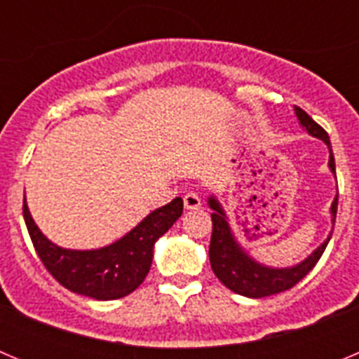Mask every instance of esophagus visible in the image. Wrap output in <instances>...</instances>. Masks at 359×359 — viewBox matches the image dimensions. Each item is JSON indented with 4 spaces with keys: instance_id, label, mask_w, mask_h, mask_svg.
Listing matches in <instances>:
<instances>
[{
    "instance_id": "34e87169",
    "label": "esophagus",
    "mask_w": 359,
    "mask_h": 359,
    "mask_svg": "<svg viewBox=\"0 0 359 359\" xmlns=\"http://www.w3.org/2000/svg\"><path fill=\"white\" fill-rule=\"evenodd\" d=\"M183 205H185L187 210H198L199 207H201V198H199L196 192H187L185 196H183Z\"/></svg>"
}]
</instances>
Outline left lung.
I'll use <instances>...</instances> for the list:
<instances>
[{
    "mask_svg": "<svg viewBox=\"0 0 359 359\" xmlns=\"http://www.w3.org/2000/svg\"><path fill=\"white\" fill-rule=\"evenodd\" d=\"M294 113H297L298 122L302 123V128H306V131L311 136L320 138V140L327 144L329 152H331L329 167H331L332 174H336L334 156H332L331 142H329V135L325 133V129L320 128L318 123L298 106H294ZM208 205L214 210L212 212L210 250H208L212 271H214L215 277L223 282L228 290H231L237 294H243V297L262 298L291 290L294 284H298V282L309 273L311 269L315 268V264L320 261L322 253L325 252V246H327L329 239H331V237H327V241H323L318 248L307 257L306 261L293 266V268H268V266H262L253 261L252 257L241 248L239 243L233 237V233H231L226 214L221 208L217 199L210 198L208 199ZM336 210H338V194H336L334 201L331 205L332 223H334L336 219Z\"/></svg>",
    "mask_w": 359,
    "mask_h": 359,
    "instance_id": "8db88e82",
    "label": "left lung"
}]
</instances>
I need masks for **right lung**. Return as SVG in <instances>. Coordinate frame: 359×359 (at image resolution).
Masks as SVG:
<instances>
[{
    "mask_svg": "<svg viewBox=\"0 0 359 359\" xmlns=\"http://www.w3.org/2000/svg\"><path fill=\"white\" fill-rule=\"evenodd\" d=\"M182 212L183 199H172L169 205L151 212L116 243L82 252L61 248L46 239L23 201L25 223L44 268L66 290L95 300H116L140 286L151 269L154 243L176 223Z\"/></svg>",
    "mask_w": 359,
    "mask_h": 359,
    "instance_id": "1",
    "label": "right lung"
}]
</instances>
